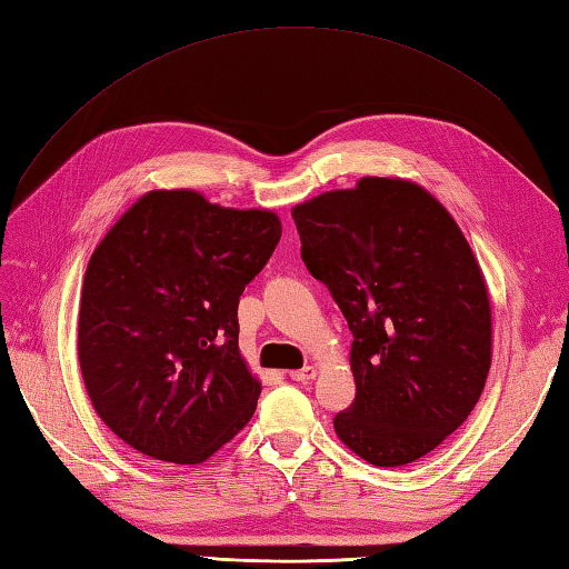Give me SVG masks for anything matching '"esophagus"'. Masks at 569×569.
<instances>
[{
  "instance_id": "34e87169",
  "label": "esophagus",
  "mask_w": 569,
  "mask_h": 569,
  "mask_svg": "<svg viewBox=\"0 0 569 569\" xmlns=\"http://www.w3.org/2000/svg\"><path fill=\"white\" fill-rule=\"evenodd\" d=\"M316 373H318V369H316V367H303V369L288 371V377H291L293 381L306 383V381H310V379H316Z\"/></svg>"
}]
</instances>
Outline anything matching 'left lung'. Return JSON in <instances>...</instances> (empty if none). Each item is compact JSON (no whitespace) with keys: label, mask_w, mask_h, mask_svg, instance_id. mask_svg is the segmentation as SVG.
<instances>
[{"label":"left lung","mask_w":569,"mask_h":569,"mask_svg":"<svg viewBox=\"0 0 569 569\" xmlns=\"http://www.w3.org/2000/svg\"><path fill=\"white\" fill-rule=\"evenodd\" d=\"M293 220L355 337L337 438L369 465L416 462L475 410L491 365L489 293L462 229L426 188L373 176L296 204Z\"/></svg>","instance_id":"obj_1"}]
</instances>
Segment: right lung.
Returning <instances> with one entry per match:
<instances>
[{
	"label": "right lung",
	"instance_id": "1",
	"mask_svg": "<svg viewBox=\"0 0 569 569\" xmlns=\"http://www.w3.org/2000/svg\"><path fill=\"white\" fill-rule=\"evenodd\" d=\"M281 239L269 210L151 190L92 251L78 318L84 389L141 455L200 465L247 426L261 383L239 355V296Z\"/></svg>",
	"mask_w": 569,
	"mask_h": 569
}]
</instances>
